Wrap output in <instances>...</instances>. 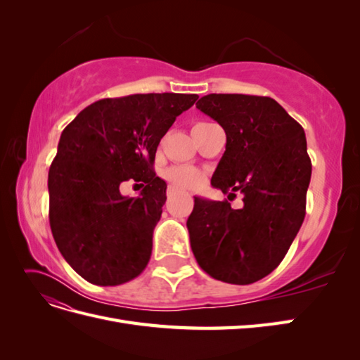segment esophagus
Instances as JSON below:
<instances>
[{
    "mask_svg": "<svg viewBox=\"0 0 360 360\" xmlns=\"http://www.w3.org/2000/svg\"><path fill=\"white\" fill-rule=\"evenodd\" d=\"M167 195H168V197H176V195H177V191H176V188L168 186V189H167Z\"/></svg>",
    "mask_w": 360,
    "mask_h": 360,
    "instance_id": "1",
    "label": "esophagus"
}]
</instances>
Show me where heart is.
<instances>
[{"mask_svg": "<svg viewBox=\"0 0 360 360\" xmlns=\"http://www.w3.org/2000/svg\"><path fill=\"white\" fill-rule=\"evenodd\" d=\"M165 177L172 186H176L177 189H197L204 181V174L191 167H172L167 169Z\"/></svg>", "mask_w": 360, "mask_h": 360, "instance_id": "heart-1", "label": "heart"}]
</instances>
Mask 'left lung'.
Here are the masks:
<instances>
[{
  "mask_svg": "<svg viewBox=\"0 0 360 360\" xmlns=\"http://www.w3.org/2000/svg\"><path fill=\"white\" fill-rule=\"evenodd\" d=\"M197 108L226 135L212 184L230 197L240 192L243 207L195 198L192 252L212 278L252 284L279 266L304 219L312 169L304 130L266 96L207 94Z\"/></svg>",
  "mask_w": 360,
  "mask_h": 360,
  "instance_id": "8db88e82",
  "label": "left lung"
}]
</instances>
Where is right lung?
Returning <instances> with one entry per match:
<instances>
[{
  "instance_id": "add662e5",
  "label": "right lung",
  "mask_w": 360,
  "mask_h": 360,
  "mask_svg": "<svg viewBox=\"0 0 360 360\" xmlns=\"http://www.w3.org/2000/svg\"><path fill=\"white\" fill-rule=\"evenodd\" d=\"M197 94L148 93L89 105L63 130L48 176L49 224L58 250L96 285L135 279L147 267L167 184L153 169L162 136ZM143 184L123 198L119 184Z\"/></svg>"
}]
</instances>
